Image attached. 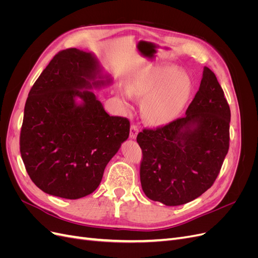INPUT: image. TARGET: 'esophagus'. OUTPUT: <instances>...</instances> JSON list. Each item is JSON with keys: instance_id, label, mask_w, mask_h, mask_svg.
<instances>
[{"instance_id": "esophagus-1", "label": "esophagus", "mask_w": 258, "mask_h": 258, "mask_svg": "<svg viewBox=\"0 0 258 258\" xmlns=\"http://www.w3.org/2000/svg\"><path fill=\"white\" fill-rule=\"evenodd\" d=\"M139 134V128L137 124H131L130 127V138L131 139H136Z\"/></svg>"}]
</instances>
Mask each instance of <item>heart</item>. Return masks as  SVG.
<instances>
[{
    "label": "heart",
    "instance_id": "heart-1",
    "mask_svg": "<svg viewBox=\"0 0 258 258\" xmlns=\"http://www.w3.org/2000/svg\"><path fill=\"white\" fill-rule=\"evenodd\" d=\"M191 92L189 76L175 66L160 64L132 75L127 82L123 98H145L142 103L144 118L152 124H166L182 112Z\"/></svg>",
    "mask_w": 258,
    "mask_h": 258
}]
</instances>
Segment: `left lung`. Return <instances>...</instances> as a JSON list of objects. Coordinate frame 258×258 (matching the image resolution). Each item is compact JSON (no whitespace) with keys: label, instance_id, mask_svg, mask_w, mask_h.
<instances>
[{"label":"left lung","instance_id":"1","mask_svg":"<svg viewBox=\"0 0 258 258\" xmlns=\"http://www.w3.org/2000/svg\"><path fill=\"white\" fill-rule=\"evenodd\" d=\"M230 108L215 74L204 68L185 116L137 137L143 159L140 178L147 198L174 207L213 185L229 148Z\"/></svg>","mask_w":258,"mask_h":258}]
</instances>
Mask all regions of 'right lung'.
I'll list each match as a JSON object with an SVG mask.
<instances>
[{
	"label": "right lung",
	"mask_w": 258,
	"mask_h": 258,
	"mask_svg": "<svg viewBox=\"0 0 258 258\" xmlns=\"http://www.w3.org/2000/svg\"><path fill=\"white\" fill-rule=\"evenodd\" d=\"M112 84L95 54L58 52L31 88L20 132V154L44 192L80 199L95 191L104 169L129 137L130 122L110 116L92 89Z\"/></svg>",
	"instance_id": "add662e5"
}]
</instances>
